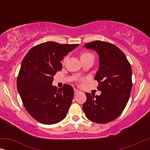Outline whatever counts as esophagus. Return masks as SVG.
Returning a JSON list of instances; mask_svg holds the SVG:
<instances>
[{
    "label": "esophagus",
    "instance_id": "esophagus-1",
    "mask_svg": "<svg viewBox=\"0 0 150 150\" xmlns=\"http://www.w3.org/2000/svg\"><path fill=\"white\" fill-rule=\"evenodd\" d=\"M80 92V91H79V90L76 89H74V94L75 95H76V94H78Z\"/></svg>",
    "mask_w": 150,
    "mask_h": 150
}]
</instances>
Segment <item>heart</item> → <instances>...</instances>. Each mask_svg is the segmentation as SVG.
<instances>
[{"label": "heart", "mask_w": 150, "mask_h": 150, "mask_svg": "<svg viewBox=\"0 0 150 150\" xmlns=\"http://www.w3.org/2000/svg\"><path fill=\"white\" fill-rule=\"evenodd\" d=\"M93 57V55L91 54V52H85L83 53H82L81 54V59H83V58H87V57ZM67 60V57H65L64 59H63V62L65 63V61Z\"/></svg>", "instance_id": "heart-1"}]
</instances>
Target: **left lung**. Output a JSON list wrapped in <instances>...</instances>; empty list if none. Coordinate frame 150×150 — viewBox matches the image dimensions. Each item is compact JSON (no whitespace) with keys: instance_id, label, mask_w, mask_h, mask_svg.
I'll return each instance as SVG.
<instances>
[{"instance_id":"left-lung-1","label":"left lung","mask_w":150,"mask_h":150,"mask_svg":"<svg viewBox=\"0 0 150 150\" xmlns=\"http://www.w3.org/2000/svg\"><path fill=\"white\" fill-rule=\"evenodd\" d=\"M85 46L99 55L95 80L102 93L100 96L86 93L83 111L91 122L106 124L117 118L128 103L132 87V68L126 55L115 45L94 41Z\"/></svg>"}]
</instances>
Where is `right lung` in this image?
<instances>
[{
  "mask_svg": "<svg viewBox=\"0 0 150 150\" xmlns=\"http://www.w3.org/2000/svg\"><path fill=\"white\" fill-rule=\"evenodd\" d=\"M79 44L47 42L35 46L22 61L17 88L22 103L32 117L43 124H54L67 115L74 89L69 85L57 89L53 76L62 69L61 61Z\"/></svg>",
  "mask_w": 150,
  "mask_h": 150,
  "instance_id": "obj_1",
  "label": "right lung"
}]
</instances>
